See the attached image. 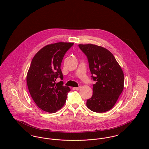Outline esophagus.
I'll use <instances>...</instances> for the list:
<instances>
[{
    "label": "esophagus",
    "mask_w": 149,
    "mask_h": 149,
    "mask_svg": "<svg viewBox=\"0 0 149 149\" xmlns=\"http://www.w3.org/2000/svg\"><path fill=\"white\" fill-rule=\"evenodd\" d=\"M81 88V86H79V87H76V88H74V89H75L76 90L78 91V90H79V89H80Z\"/></svg>",
    "instance_id": "1"
}]
</instances>
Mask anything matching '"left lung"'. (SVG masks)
<instances>
[{
	"instance_id": "left-lung-1",
	"label": "left lung",
	"mask_w": 149,
	"mask_h": 149,
	"mask_svg": "<svg viewBox=\"0 0 149 149\" xmlns=\"http://www.w3.org/2000/svg\"><path fill=\"white\" fill-rule=\"evenodd\" d=\"M87 56L93 85V95L86 100L91 111L102 113L115 106L124 88V73L113 55L106 48L93 44H79Z\"/></svg>"
}]
</instances>
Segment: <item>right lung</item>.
Wrapping results in <instances>:
<instances>
[{
  "mask_svg": "<svg viewBox=\"0 0 149 149\" xmlns=\"http://www.w3.org/2000/svg\"><path fill=\"white\" fill-rule=\"evenodd\" d=\"M73 43L57 42L46 45L33 57L26 76L27 85L35 103L42 110L54 113L64 106L69 86L63 82L56 83L58 77L63 79L61 70L65 54Z\"/></svg>",
  "mask_w": 149,
  "mask_h": 149,
  "instance_id": "obj_1",
  "label": "right lung"
}]
</instances>
